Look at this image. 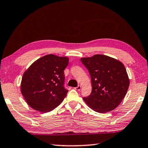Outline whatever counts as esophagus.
<instances>
[{
	"instance_id": "1",
	"label": "esophagus",
	"mask_w": 148,
	"mask_h": 148,
	"mask_svg": "<svg viewBox=\"0 0 148 148\" xmlns=\"http://www.w3.org/2000/svg\"><path fill=\"white\" fill-rule=\"evenodd\" d=\"M81 88H82L81 86H77L76 88H75V89L77 90V91H79V90H81Z\"/></svg>"
}]
</instances>
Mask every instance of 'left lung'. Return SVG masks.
Masks as SVG:
<instances>
[{
  "label": "left lung",
  "instance_id": "1",
  "mask_svg": "<svg viewBox=\"0 0 148 148\" xmlns=\"http://www.w3.org/2000/svg\"><path fill=\"white\" fill-rule=\"evenodd\" d=\"M81 61L91 76L92 91L84 101L94 111L106 113L119 106L126 95L129 79L123 64L104 55L84 57Z\"/></svg>",
  "mask_w": 148,
  "mask_h": 148
}]
</instances>
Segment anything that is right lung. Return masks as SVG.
Wrapping results in <instances>:
<instances>
[{"label": "right lung", "mask_w": 148, "mask_h": 148, "mask_svg": "<svg viewBox=\"0 0 148 148\" xmlns=\"http://www.w3.org/2000/svg\"><path fill=\"white\" fill-rule=\"evenodd\" d=\"M69 62L68 57L47 55L36 60L24 72L21 91L32 108L48 112L63 101L68 92L64 87V70Z\"/></svg>", "instance_id": "right-lung-1"}]
</instances>
